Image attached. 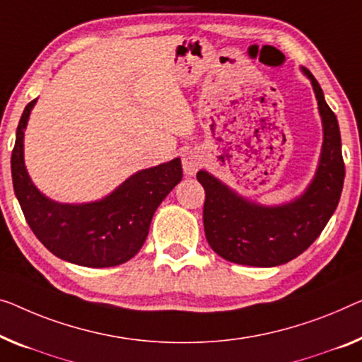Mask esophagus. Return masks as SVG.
<instances>
[{
	"instance_id": "obj_1",
	"label": "esophagus",
	"mask_w": 362,
	"mask_h": 362,
	"mask_svg": "<svg viewBox=\"0 0 362 362\" xmlns=\"http://www.w3.org/2000/svg\"><path fill=\"white\" fill-rule=\"evenodd\" d=\"M202 164H203V158L198 151L188 149L182 154V167H183V172H185L187 175H190V177L195 175L197 170L202 167Z\"/></svg>"
}]
</instances>
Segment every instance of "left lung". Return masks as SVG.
<instances>
[{
	"label": "left lung",
	"instance_id": "8db88e82",
	"mask_svg": "<svg viewBox=\"0 0 362 362\" xmlns=\"http://www.w3.org/2000/svg\"><path fill=\"white\" fill-rule=\"evenodd\" d=\"M322 118L323 143L314 179L302 195L289 203L260 204L239 195L208 170L197 179L206 193L203 206L204 234L224 260L249 267H278L310 247L335 213L343 190L344 163L337 115L309 69Z\"/></svg>",
	"mask_w": 362,
	"mask_h": 362
}]
</instances>
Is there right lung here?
Segmentation results:
<instances>
[{"mask_svg": "<svg viewBox=\"0 0 362 362\" xmlns=\"http://www.w3.org/2000/svg\"><path fill=\"white\" fill-rule=\"evenodd\" d=\"M35 102L25 105L11 156L14 193L27 224L62 260L89 268L122 265L141 249L156 209L182 180L180 158L134 172L97 202L58 203L43 195L25 169L24 132Z\"/></svg>", "mask_w": 362, "mask_h": 362, "instance_id": "right-lung-1", "label": "right lung"}]
</instances>
